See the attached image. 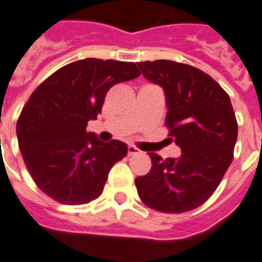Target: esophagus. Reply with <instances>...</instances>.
I'll return each mask as SVG.
<instances>
[{
	"mask_svg": "<svg viewBox=\"0 0 262 262\" xmlns=\"http://www.w3.org/2000/svg\"><path fill=\"white\" fill-rule=\"evenodd\" d=\"M139 152H140L139 148H136L135 146L127 147V154H129V156H136V154H139Z\"/></svg>",
	"mask_w": 262,
	"mask_h": 262,
	"instance_id": "esophagus-1",
	"label": "esophagus"
}]
</instances>
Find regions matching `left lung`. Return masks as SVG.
<instances>
[{
    "label": "left lung",
    "mask_w": 262,
    "mask_h": 262,
    "mask_svg": "<svg viewBox=\"0 0 262 262\" xmlns=\"http://www.w3.org/2000/svg\"><path fill=\"white\" fill-rule=\"evenodd\" d=\"M143 76L164 89L165 125L180 147L179 158L150 152L152 166L136 178L141 201L152 210L179 214L210 199L233 160L237 122L229 96L200 69L158 59L137 62Z\"/></svg>",
    "instance_id": "obj_1"
}]
</instances>
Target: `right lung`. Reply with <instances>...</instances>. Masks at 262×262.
Listing matches in <instances>:
<instances>
[{
  "label": "right lung",
  "mask_w": 262,
  "mask_h": 262,
  "mask_svg": "<svg viewBox=\"0 0 262 262\" xmlns=\"http://www.w3.org/2000/svg\"><path fill=\"white\" fill-rule=\"evenodd\" d=\"M137 76L133 62L86 58L58 69L33 92L17 119V141L33 180L52 200L79 205L101 194L127 146L102 143L87 133V122L101 114L114 84Z\"/></svg>",
  "instance_id": "obj_1"
}]
</instances>
